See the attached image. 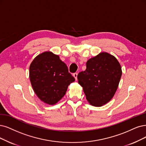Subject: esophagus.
Masks as SVG:
<instances>
[{
  "instance_id": "34e87169",
  "label": "esophagus",
  "mask_w": 146,
  "mask_h": 146,
  "mask_svg": "<svg viewBox=\"0 0 146 146\" xmlns=\"http://www.w3.org/2000/svg\"><path fill=\"white\" fill-rule=\"evenodd\" d=\"M73 76L75 78V79L77 80V77H78V73H73Z\"/></svg>"
}]
</instances>
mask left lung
Returning a JSON list of instances; mask_svg holds the SVG:
<instances>
[{
	"instance_id": "1",
	"label": "left lung",
	"mask_w": 146,
	"mask_h": 146,
	"mask_svg": "<svg viewBox=\"0 0 146 146\" xmlns=\"http://www.w3.org/2000/svg\"><path fill=\"white\" fill-rule=\"evenodd\" d=\"M121 74L117 59L109 53L102 52L89 59L87 68L78 74V79L89 103L99 107L113 98Z\"/></svg>"
}]
</instances>
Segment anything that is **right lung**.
Instances as JSON below:
<instances>
[{"label": "right lung", "mask_w": 146, "mask_h": 146, "mask_svg": "<svg viewBox=\"0 0 146 146\" xmlns=\"http://www.w3.org/2000/svg\"><path fill=\"white\" fill-rule=\"evenodd\" d=\"M29 78L36 96L49 105L60 100L75 80L66 64L50 52L42 53L34 59L30 65Z\"/></svg>", "instance_id": "add662e5"}]
</instances>
